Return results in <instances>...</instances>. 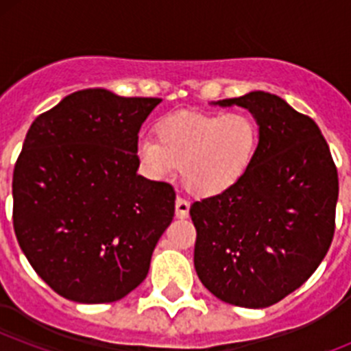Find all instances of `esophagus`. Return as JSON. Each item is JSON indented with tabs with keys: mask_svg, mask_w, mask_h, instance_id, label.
Returning a JSON list of instances; mask_svg holds the SVG:
<instances>
[{
	"mask_svg": "<svg viewBox=\"0 0 351 351\" xmlns=\"http://www.w3.org/2000/svg\"><path fill=\"white\" fill-rule=\"evenodd\" d=\"M188 214H190V202L186 198L179 197L176 200V216L178 218H188Z\"/></svg>",
	"mask_w": 351,
	"mask_h": 351,
	"instance_id": "1",
	"label": "esophagus"
}]
</instances>
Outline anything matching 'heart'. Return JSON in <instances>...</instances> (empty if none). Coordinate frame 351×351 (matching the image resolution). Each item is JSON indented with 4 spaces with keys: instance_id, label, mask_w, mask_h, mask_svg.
Listing matches in <instances>:
<instances>
[{
    "instance_id": "obj_1",
    "label": "heart",
    "mask_w": 351,
    "mask_h": 351,
    "mask_svg": "<svg viewBox=\"0 0 351 351\" xmlns=\"http://www.w3.org/2000/svg\"><path fill=\"white\" fill-rule=\"evenodd\" d=\"M154 138L137 142V158L153 179H170L181 169L186 190L216 197L234 188L251 169L260 126L246 112L179 110L160 117Z\"/></svg>"
}]
</instances>
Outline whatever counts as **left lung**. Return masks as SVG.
Listing matches in <instances>:
<instances>
[{
  "instance_id": "left-lung-1",
  "label": "left lung",
  "mask_w": 351,
  "mask_h": 351,
  "mask_svg": "<svg viewBox=\"0 0 351 351\" xmlns=\"http://www.w3.org/2000/svg\"><path fill=\"white\" fill-rule=\"evenodd\" d=\"M218 105L247 108L260 144L234 188L191 204L195 271L223 302L269 308L302 287L327 255L337 169L318 125L280 96L253 91Z\"/></svg>"
}]
</instances>
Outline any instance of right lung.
Returning a JSON list of instances; mask_svg holds the SVG:
<instances>
[{
  "mask_svg": "<svg viewBox=\"0 0 351 351\" xmlns=\"http://www.w3.org/2000/svg\"><path fill=\"white\" fill-rule=\"evenodd\" d=\"M160 98L71 93L27 130L14 169V230L56 293L84 304L135 290L176 210L169 182L138 176L141 126Z\"/></svg>",
  "mask_w": 351,
  "mask_h": 351,
  "instance_id": "obj_1",
  "label": "right lung"
}]
</instances>
